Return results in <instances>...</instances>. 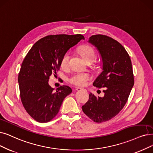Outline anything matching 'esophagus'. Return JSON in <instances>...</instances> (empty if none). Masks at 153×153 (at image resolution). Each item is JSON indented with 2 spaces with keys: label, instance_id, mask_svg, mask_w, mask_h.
<instances>
[{
  "label": "esophagus",
  "instance_id": "1",
  "mask_svg": "<svg viewBox=\"0 0 153 153\" xmlns=\"http://www.w3.org/2000/svg\"><path fill=\"white\" fill-rule=\"evenodd\" d=\"M76 91H81V90H83V91H87L85 89H84V88H80V87H77L76 88Z\"/></svg>",
  "mask_w": 153,
  "mask_h": 153
}]
</instances>
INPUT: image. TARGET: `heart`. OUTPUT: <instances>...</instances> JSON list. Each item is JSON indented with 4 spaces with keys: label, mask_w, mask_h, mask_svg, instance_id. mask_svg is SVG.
<instances>
[{
    "label": "heart",
    "mask_w": 153,
    "mask_h": 153,
    "mask_svg": "<svg viewBox=\"0 0 153 153\" xmlns=\"http://www.w3.org/2000/svg\"><path fill=\"white\" fill-rule=\"evenodd\" d=\"M82 56L86 62H94L96 54L93 48L88 45H84L78 49ZM70 58V54L69 52H66L63 54L60 61V66L63 68H66L69 65V61ZM90 78V76L88 73L77 72L73 74L69 78V82L77 86H84L87 83L88 80Z\"/></svg>",
    "instance_id": "b5f03b06"
}]
</instances>
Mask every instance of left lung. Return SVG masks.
Returning <instances> with one entry per match:
<instances>
[{
	"label": "left lung",
	"mask_w": 153,
	"mask_h": 153,
	"mask_svg": "<svg viewBox=\"0 0 153 153\" xmlns=\"http://www.w3.org/2000/svg\"><path fill=\"white\" fill-rule=\"evenodd\" d=\"M88 42L99 51L102 62V71L93 85L105 89L103 97L90 93L82 110L90 119L101 123L114 117L126 103L134 83L132 63L125 48L108 36L94 35Z\"/></svg>",
	"instance_id": "left-lung-1"
}]
</instances>
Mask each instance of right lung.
<instances>
[{"label":"right lung","mask_w":153,"mask_h":153,"mask_svg":"<svg viewBox=\"0 0 153 153\" xmlns=\"http://www.w3.org/2000/svg\"><path fill=\"white\" fill-rule=\"evenodd\" d=\"M82 39H85L82 34L48 36L36 42L24 58L18 76L21 99L26 112L37 122L53 119L65 98L72 92L66 85L54 91L48 80L59 70L63 54Z\"/></svg>","instance_id":"add662e5"}]
</instances>
